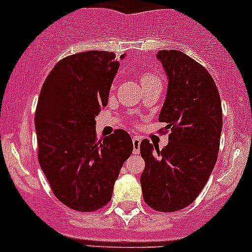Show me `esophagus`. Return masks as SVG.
<instances>
[{
  "mask_svg": "<svg viewBox=\"0 0 252 252\" xmlns=\"http://www.w3.org/2000/svg\"><path fill=\"white\" fill-rule=\"evenodd\" d=\"M140 138L139 136H134L133 138V152L134 154H139L140 152Z\"/></svg>",
  "mask_w": 252,
  "mask_h": 252,
  "instance_id": "esophagus-1",
  "label": "esophagus"
}]
</instances>
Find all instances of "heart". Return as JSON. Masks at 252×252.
Segmentation results:
<instances>
[{"instance_id": "obj_1", "label": "heart", "mask_w": 252, "mask_h": 252, "mask_svg": "<svg viewBox=\"0 0 252 252\" xmlns=\"http://www.w3.org/2000/svg\"><path fill=\"white\" fill-rule=\"evenodd\" d=\"M156 80H159V79L156 74H154V73L144 72L141 74V84H142V85H144V84H147V83H151V81H156Z\"/></svg>"}]
</instances>
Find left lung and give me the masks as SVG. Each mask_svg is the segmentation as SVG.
I'll list each match as a JSON object with an SVG mask.
<instances>
[{
    "mask_svg": "<svg viewBox=\"0 0 252 252\" xmlns=\"http://www.w3.org/2000/svg\"><path fill=\"white\" fill-rule=\"evenodd\" d=\"M168 78L158 121L171 129L168 145L159 150L144 139V200L159 212H174L194 201L217 161L222 131L218 89L201 64L177 50L157 53Z\"/></svg>",
    "mask_w": 252,
    "mask_h": 252,
    "instance_id": "obj_1",
    "label": "left lung"
}]
</instances>
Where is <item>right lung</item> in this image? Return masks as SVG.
<instances>
[{
	"label": "right lung",
	"instance_id": "obj_1",
	"mask_svg": "<svg viewBox=\"0 0 252 252\" xmlns=\"http://www.w3.org/2000/svg\"><path fill=\"white\" fill-rule=\"evenodd\" d=\"M118 68L116 55L107 51L68 56L47 75L37 101L40 167L55 196L79 212L108 204L133 152L130 135L122 129L96 139L95 117L107 106Z\"/></svg>",
	"mask_w": 252,
	"mask_h": 252
}]
</instances>
